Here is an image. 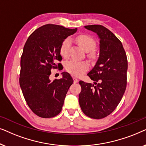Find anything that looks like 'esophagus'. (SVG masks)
<instances>
[{"label":"esophagus","mask_w":146,"mask_h":146,"mask_svg":"<svg viewBox=\"0 0 146 146\" xmlns=\"http://www.w3.org/2000/svg\"><path fill=\"white\" fill-rule=\"evenodd\" d=\"M73 80H74V83L78 82V80L77 78H73Z\"/></svg>","instance_id":"esophagus-1"}]
</instances>
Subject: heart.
<instances>
[{"label":"heart","instance_id":"1","mask_svg":"<svg viewBox=\"0 0 146 146\" xmlns=\"http://www.w3.org/2000/svg\"><path fill=\"white\" fill-rule=\"evenodd\" d=\"M76 42L79 46L85 52H90L95 48L96 42L94 39L86 35H82L76 38ZM70 41L68 38L64 40L60 48V53L63 58H66L68 55ZM90 58L94 57V54L91 52L88 54ZM65 68L67 72L74 76H80L88 68L87 64L84 62H77L70 60L65 64Z\"/></svg>","mask_w":146,"mask_h":146}]
</instances>
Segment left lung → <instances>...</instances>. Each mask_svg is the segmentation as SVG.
<instances>
[{"instance_id": "left-lung-1", "label": "left lung", "mask_w": 146, "mask_h": 146, "mask_svg": "<svg viewBox=\"0 0 146 146\" xmlns=\"http://www.w3.org/2000/svg\"><path fill=\"white\" fill-rule=\"evenodd\" d=\"M85 29L96 33L100 39V54L88 76L94 84L80 81L79 104L87 116L102 119L117 106L127 84V60L120 40L102 25H88Z\"/></svg>"}]
</instances>
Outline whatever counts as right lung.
I'll return each mask as SVG.
<instances>
[{
  "instance_id": "right-lung-1",
  "label": "right lung",
  "mask_w": 146,
  "mask_h": 146,
  "mask_svg": "<svg viewBox=\"0 0 146 146\" xmlns=\"http://www.w3.org/2000/svg\"><path fill=\"white\" fill-rule=\"evenodd\" d=\"M77 31L56 25H44L34 31L26 42L21 60L19 83L31 110L44 118L57 115L62 108L66 95L73 84L70 74L50 80L52 68L61 66L60 48L63 41Z\"/></svg>"
}]
</instances>
